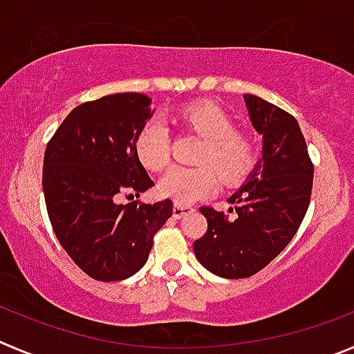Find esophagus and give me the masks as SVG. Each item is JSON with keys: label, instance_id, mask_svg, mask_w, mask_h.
I'll return each mask as SVG.
<instances>
[{"label": "esophagus", "instance_id": "1", "mask_svg": "<svg viewBox=\"0 0 354 354\" xmlns=\"http://www.w3.org/2000/svg\"><path fill=\"white\" fill-rule=\"evenodd\" d=\"M194 212V208L191 205H183V203H175L174 205V217L175 218H183L184 215Z\"/></svg>", "mask_w": 354, "mask_h": 354}]
</instances>
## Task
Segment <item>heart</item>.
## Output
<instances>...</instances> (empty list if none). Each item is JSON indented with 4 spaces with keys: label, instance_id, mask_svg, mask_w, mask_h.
I'll list each match as a JSON object with an SVG mask.
<instances>
[{
    "label": "heart",
    "instance_id": "heart-1",
    "mask_svg": "<svg viewBox=\"0 0 354 354\" xmlns=\"http://www.w3.org/2000/svg\"><path fill=\"white\" fill-rule=\"evenodd\" d=\"M180 120L205 137L200 151L201 165H175L158 183V193L175 203H193L217 191L222 179L227 184L240 183L255 163L250 140L234 132V123L221 107L210 102H196L180 111ZM137 160L147 170L158 171L167 167L170 156V136L163 120L153 118L140 127L133 142ZM219 171H216V168Z\"/></svg>",
    "mask_w": 354,
    "mask_h": 354
}]
</instances>
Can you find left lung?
<instances>
[{
	"label": "left lung",
	"instance_id": "left-lung-1",
	"mask_svg": "<svg viewBox=\"0 0 354 354\" xmlns=\"http://www.w3.org/2000/svg\"><path fill=\"white\" fill-rule=\"evenodd\" d=\"M243 99L262 136V156L227 200V214L200 208L208 230L193 245L203 268L231 280L259 272L290 243L309 207L315 170L297 120L261 97Z\"/></svg>",
	"mask_w": 354,
	"mask_h": 354
}]
</instances>
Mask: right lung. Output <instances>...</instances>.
Here are the masks:
<instances>
[{
    "label": "right lung",
    "instance_id": "right-lung-1",
    "mask_svg": "<svg viewBox=\"0 0 354 354\" xmlns=\"http://www.w3.org/2000/svg\"><path fill=\"white\" fill-rule=\"evenodd\" d=\"M142 93H114L74 107L50 139L43 193L57 240L93 280L120 281L146 264L171 200L118 203L154 186L133 142L153 116ZM130 194V196H132Z\"/></svg>",
    "mask_w": 354,
    "mask_h": 354
}]
</instances>
